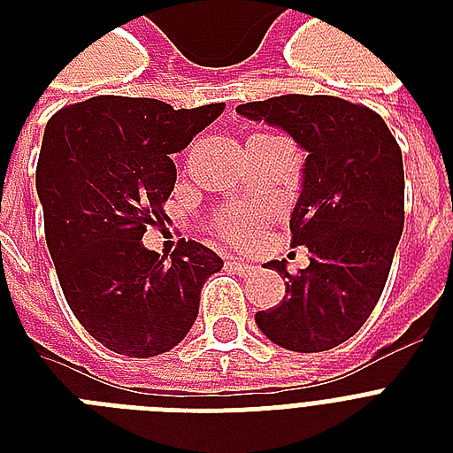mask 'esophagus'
<instances>
[{
    "instance_id": "34e87169",
    "label": "esophagus",
    "mask_w": 453,
    "mask_h": 453,
    "mask_svg": "<svg viewBox=\"0 0 453 453\" xmlns=\"http://www.w3.org/2000/svg\"><path fill=\"white\" fill-rule=\"evenodd\" d=\"M227 268L234 270L237 275H251V273H256L254 265H249V263L244 261H237V258H230V261H227Z\"/></svg>"
}]
</instances>
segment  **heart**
Wrapping results in <instances>:
<instances>
[{
    "instance_id": "obj_1",
    "label": "heart",
    "mask_w": 453,
    "mask_h": 453,
    "mask_svg": "<svg viewBox=\"0 0 453 453\" xmlns=\"http://www.w3.org/2000/svg\"><path fill=\"white\" fill-rule=\"evenodd\" d=\"M220 233L230 242H254L258 230H261V216L254 211H242V209H233L220 219Z\"/></svg>"
}]
</instances>
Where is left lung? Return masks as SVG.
I'll use <instances>...</instances> for the list:
<instances>
[{"instance_id": "8db88e82", "label": "left lung", "mask_w": 453, "mask_h": 453, "mask_svg": "<svg viewBox=\"0 0 453 453\" xmlns=\"http://www.w3.org/2000/svg\"><path fill=\"white\" fill-rule=\"evenodd\" d=\"M237 112L308 152L289 227L310 265L298 275L284 261L265 265L287 277V296L256 312V324L287 350H331L357 334L386 287L404 227L400 145L383 117L334 96H277Z\"/></svg>"}]
</instances>
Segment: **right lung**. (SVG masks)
Listing matches in <instances>:
<instances>
[{"label":"right lung","instance_id":"obj_1","mask_svg":"<svg viewBox=\"0 0 453 453\" xmlns=\"http://www.w3.org/2000/svg\"><path fill=\"white\" fill-rule=\"evenodd\" d=\"M223 110L226 103L173 110L155 98L94 96L46 124L37 162L46 247L74 317L117 355L155 357L180 343L202 287L223 268L195 240L171 261L143 247L145 227L166 219L171 155Z\"/></svg>","mask_w":453,"mask_h":453}]
</instances>
